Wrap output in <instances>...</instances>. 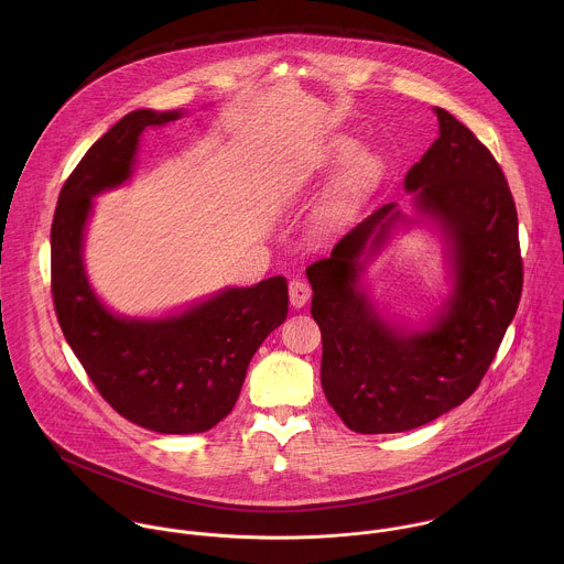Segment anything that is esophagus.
Returning <instances> with one entry per match:
<instances>
[{"label": "esophagus", "instance_id": "34e87169", "mask_svg": "<svg viewBox=\"0 0 564 564\" xmlns=\"http://www.w3.org/2000/svg\"><path fill=\"white\" fill-rule=\"evenodd\" d=\"M289 300L293 308H304L311 300V286L302 280H291L289 284Z\"/></svg>", "mask_w": 564, "mask_h": 564}]
</instances>
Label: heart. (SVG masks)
Instances as JSON below:
<instances>
[{
  "instance_id": "heart-1",
  "label": "heart",
  "mask_w": 564,
  "mask_h": 564,
  "mask_svg": "<svg viewBox=\"0 0 564 564\" xmlns=\"http://www.w3.org/2000/svg\"><path fill=\"white\" fill-rule=\"evenodd\" d=\"M343 166L336 197L340 206H351L367 199L384 177V162L367 150L358 152V143L351 137L336 139L322 159L323 171H336Z\"/></svg>"
}]
</instances>
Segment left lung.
Instances as JSON below:
<instances>
[{
	"label": "left lung",
	"instance_id": "1",
	"mask_svg": "<svg viewBox=\"0 0 564 564\" xmlns=\"http://www.w3.org/2000/svg\"><path fill=\"white\" fill-rule=\"evenodd\" d=\"M438 139L405 173L408 217L378 208L306 269L311 315L323 340L322 387L343 423L360 434L405 432L465 402L514 319L523 267L517 208L492 154L454 115L434 108ZM440 235L453 289L423 328L389 323L361 275L403 225Z\"/></svg>",
	"mask_w": 564,
	"mask_h": 564
}]
</instances>
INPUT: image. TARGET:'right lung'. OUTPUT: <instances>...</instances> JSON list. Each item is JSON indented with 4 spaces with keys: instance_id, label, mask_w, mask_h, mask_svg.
<instances>
[{
    "instance_id": "obj_1",
    "label": "right lung",
    "mask_w": 564,
    "mask_h": 564,
    "mask_svg": "<svg viewBox=\"0 0 564 564\" xmlns=\"http://www.w3.org/2000/svg\"><path fill=\"white\" fill-rule=\"evenodd\" d=\"M184 110H132L84 154L52 224V293L63 334L99 395L128 421L161 434L215 427L239 400L249 360L286 319V278L228 286L164 317L112 313L84 267L93 197L132 177L139 139Z\"/></svg>"
}]
</instances>
